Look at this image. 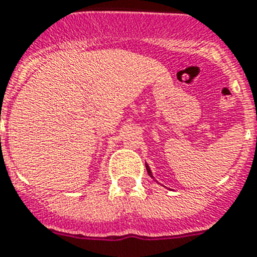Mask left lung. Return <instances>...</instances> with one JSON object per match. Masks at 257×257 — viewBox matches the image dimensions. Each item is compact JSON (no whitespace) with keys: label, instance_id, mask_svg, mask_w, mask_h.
Instances as JSON below:
<instances>
[{"label":"left lung","instance_id":"8db88e82","mask_svg":"<svg viewBox=\"0 0 257 257\" xmlns=\"http://www.w3.org/2000/svg\"><path fill=\"white\" fill-rule=\"evenodd\" d=\"M147 172H148V174H149L150 177H153V176H152V172H150V169H149V166H148V165H147Z\"/></svg>","mask_w":257,"mask_h":257}]
</instances>
